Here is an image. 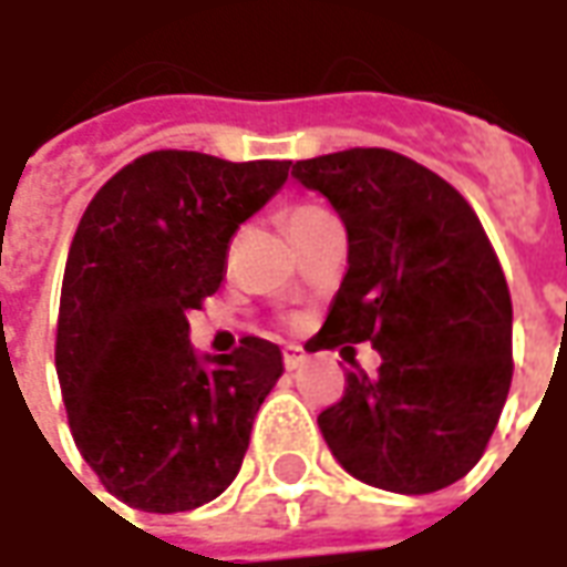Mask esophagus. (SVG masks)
I'll return each instance as SVG.
<instances>
[{
    "mask_svg": "<svg viewBox=\"0 0 567 567\" xmlns=\"http://www.w3.org/2000/svg\"><path fill=\"white\" fill-rule=\"evenodd\" d=\"M303 364H307V355H303V349H297V346H288V349H285V370H291V373H295V370H300Z\"/></svg>",
    "mask_w": 567,
    "mask_h": 567,
    "instance_id": "1",
    "label": "esophagus"
}]
</instances>
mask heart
<instances>
[{
  "instance_id": "1",
  "label": "heart",
  "mask_w": 567,
  "mask_h": 567,
  "mask_svg": "<svg viewBox=\"0 0 567 567\" xmlns=\"http://www.w3.org/2000/svg\"><path fill=\"white\" fill-rule=\"evenodd\" d=\"M319 215H328L324 206H316V203H303V206H297V209L288 212V230L297 227V224L309 221V218H319Z\"/></svg>"
}]
</instances>
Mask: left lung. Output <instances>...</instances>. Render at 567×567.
<instances>
[{"label":"left lung","instance_id":"left-lung-1","mask_svg":"<svg viewBox=\"0 0 567 567\" xmlns=\"http://www.w3.org/2000/svg\"><path fill=\"white\" fill-rule=\"evenodd\" d=\"M346 224L349 270L321 346L370 340L380 373H346L321 437L368 486L427 495L462 480L486 450L513 377V307L467 199L422 163L385 148L297 161Z\"/></svg>","mask_w":567,"mask_h":567}]
</instances>
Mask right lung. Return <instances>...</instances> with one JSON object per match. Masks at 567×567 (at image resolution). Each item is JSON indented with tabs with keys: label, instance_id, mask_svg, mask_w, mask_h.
Listing matches in <instances>:
<instances>
[{
	"label": "right lung",
	"instance_id": "add662e5",
	"mask_svg": "<svg viewBox=\"0 0 567 567\" xmlns=\"http://www.w3.org/2000/svg\"><path fill=\"white\" fill-rule=\"evenodd\" d=\"M288 166L151 151L81 215L63 272L56 377L84 462L136 511L203 507L243 467L282 352L246 337L234 355H199L187 312L218 291L230 236L285 185Z\"/></svg>",
	"mask_w": 567,
	"mask_h": 567
}]
</instances>
